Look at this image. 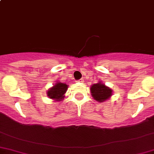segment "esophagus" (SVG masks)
<instances>
[{"mask_svg": "<svg viewBox=\"0 0 154 154\" xmlns=\"http://www.w3.org/2000/svg\"><path fill=\"white\" fill-rule=\"evenodd\" d=\"M77 82H79V83H83V79H80Z\"/></svg>", "mask_w": 154, "mask_h": 154, "instance_id": "esophagus-1", "label": "esophagus"}]
</instances>
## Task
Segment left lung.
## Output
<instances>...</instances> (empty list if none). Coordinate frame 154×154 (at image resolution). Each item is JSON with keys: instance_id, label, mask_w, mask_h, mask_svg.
I'll use <instances>...</instances> for the list:
<instances>
[{"instance_id": "8db88e82", "label": "left lung", "mask_w": 154, "mask_h": 154, "mask_svg": "<svg viewBox=\"0 0 154 154\" xmlns=\"http://www.w3.org/2000/svg\"><path fill=\"white\" fill-rule=\"evenodd\" d=\"M90 89L94 100L99 102L105 101L112 95V90L101 83L93 84Z\"/></svg>"}]
</instances>
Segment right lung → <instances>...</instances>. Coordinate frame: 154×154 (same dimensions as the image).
Listing matches in <instances>:
<instances>
[{"mask_svg":"<svg viewBox=\"0 0 154 154\" xmlns=\"http://www.w3.org/2000/svg\"><path fill=\"white\" fill-rule=\"evenodd\" d=\"M68 86L66 83H57L51 89L48 90V96L50 98L57 99V100H62L64 97V94L66 92Z\"/></svg>","mask_w":154,"mask_h":154,"instance_id":"add662e5","label":"right lung"}]
</instances>
